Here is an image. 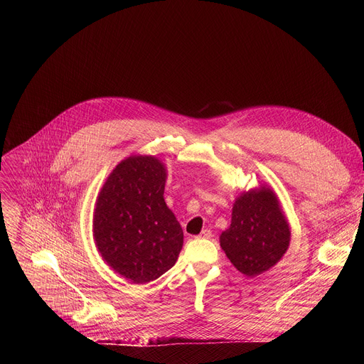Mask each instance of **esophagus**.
Masks as SVG:
<instances>
[{"mask_svg": "<svg viewBox=\"0 0 364 364\" xmlns=\"http://www.w3.org/2000/svg\"><path fill=\"white\" fill-rule=\"evenodd\" d=\"M211 236H213V232L208 230V228H205V230H202L198 237H199V239H209Z\"/></svg>", "mask_w": 364, "mask_h": 364, "instance_id": "obj_1", "label": "esophagus"}]
</instances>
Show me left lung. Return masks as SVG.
<instances>
[{"label":"left lung","instance_id":"left-lung-1","mask_svg":"<svg viewBox=\"0 0 364 364\" xmlns=\"http://www.w3.org/2000/svg\"><path fill=\"white\" fill-rule=\"evenodd\" d=\"M291 228L270 187L243 192L233 205L232 224L220 236L227 258L247 277L276 265L288 251Z\"/></svg>","mask_w":364,"mask_h":364}]
</instances>
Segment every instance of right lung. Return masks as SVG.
I'll return each mask as SVG.
<instances>
[{
	"instance_id": "1",
	"label": "right lung",
	"mask_w": 364,
	"mask_h": 364,
	"mask_svg": "<svg viewBox=\"0 0 364 364\" xmlns=\"http://www.w3.org/2000/svg\"><path fill=\"white\" fill-rule=\"evenodd\" d=\"M165 181L159 159L129 156L110 172L95 202V246L107 265L132 283L161 277L183 247V228L164 199Z\"/></svg>"
}]
</instances>
